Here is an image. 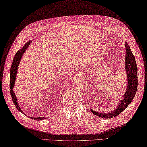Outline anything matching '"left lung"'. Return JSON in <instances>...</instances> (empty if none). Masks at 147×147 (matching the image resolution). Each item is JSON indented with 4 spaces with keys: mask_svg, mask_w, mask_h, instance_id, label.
I'll return each mask as SVG.
<instances>
[{
    "mask_svg": "<svg viewBox=\"0 0 147 147\" xmlns=\"http://www.w3.org/2000/svg\"><path fill=\"white\" fill-rule=\"evenodd\" d=\"M125 72L127 75V86L126 92L122 96L123 98L119 100V103L116 108L110 112L107 113H100L94 110L90 109L91 113L98 117L104 119H111L114 117H117L132 102L138 89V67L135 60L134 55L131 52L129 45L125 42Z\"/></svg>",
    "mask_w": 147,
    "mask_h": 147,
    "instance_id": "1",
    "label": "left lung"
}]
</instances>
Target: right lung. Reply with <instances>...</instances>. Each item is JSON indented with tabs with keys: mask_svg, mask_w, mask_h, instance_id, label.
<instances>
[{
	"mask_svg": "<svg viewBox=\"0 0 147 147\" xmlns=\"http://www.w3.org/2000/svg\"><path fill=\"white\" fill-rule=\"evenodd\" d=\"M32 41H27L26 43L25 44V45L23 46V47L22 49H21L20 50H19L17 52V53L15 55V56L14 57L13 63L11 64V69H10V76H9V88H10V94H11V98L13 100V102L15 105V106L17 108V109L20 111V112L22 113V114H24V115H27L25 114L24 113L23 111L21 110L20 106H19L18 104V102L17 100V97H16V95H15L14 91H13V89L15 85V81H16V75H17V73H18V66L19 65L20 61H21V58L23 56L24 53H25V52L26 51L27 48L30 45V44L32 43ZM28 116V115H27ZM28 117L33 119L34 120H44L47 119L46 117H32L28 116Z\"/></svg>",
	"mask_w": 147,
	"mask_h": 147,
	"instance_id": "add662e5",
	"label": "right lung"
}]
</instances>
